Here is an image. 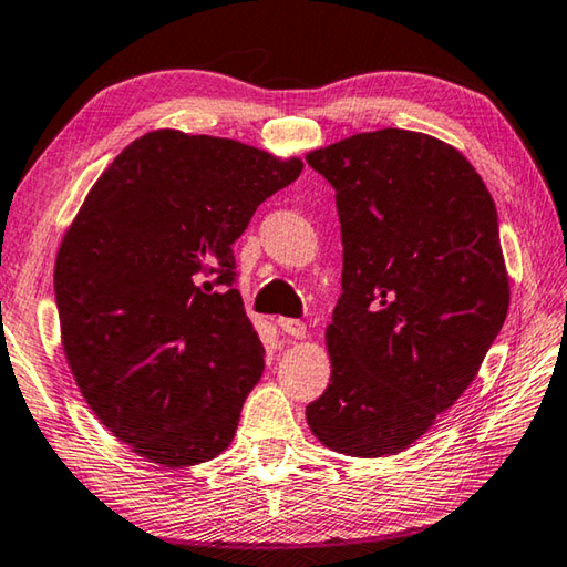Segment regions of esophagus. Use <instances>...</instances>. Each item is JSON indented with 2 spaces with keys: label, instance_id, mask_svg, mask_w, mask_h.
Here are the masks:
<instances>
[{
  "label": "esophagus",
  "instance_id": "34e87169",
  "mask_svg": "<svg viewBox=\"0 0 567 567\" xmlns=\"http://www.w3.org/2000/svg\"><path fill=\"white\" fill-rule=\"evenodd\" d=\"M277 324H280V330H282L285 334H290V338H295V340H302V338H307V324H305V322H300V320L280 318V320H277Z\"/></svg>",
  "mask_w": 567,
  "mask_h": 567
}]
</instances>
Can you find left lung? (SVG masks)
I'll list each match as a JSON object with an SVG mask.
<instances>
[{
  "label": "left lung",
  "instance_id": "left-lung-1",
  "mask_svg": "<svg viewBox=\"0 0 567 567\" xmlns=\"http://www.w3.org/2000/svg\"><path fill=\"white\" fill-rule=\"evenodd\" d=\"M307 165L334 187L342 233L332 375L307 425L334 453L398 455L455 405L505 322L495 203L453 145L422 132L352 134Z\"/></svg>",
  "mask_w": 567,
  "mask_h": 567
}]
</instances>
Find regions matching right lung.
Segmentation results:
<instances>
[{"instance_id": "obj_1", "label": "right lung", "mask_w": 567, "mask_h": 567, "mask_svg": "<svg viewBox=\"0 0 567 567\" xmlns=\"http://www.w3.org/2000/svg\"><path fill=\"white\" fill-rule=\"evenodd\" d=\"M300 157L155 130L94 182L56 249L62 348L94 415L165 467L217 457L265 370L235 239Z\"/></svg>"}]
</instances>
